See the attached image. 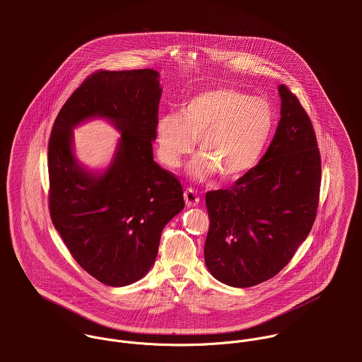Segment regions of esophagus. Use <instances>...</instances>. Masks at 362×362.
<instances>
[{
  "instance_id": "esophagus-1",
  "label": "esophagus",
  "mask_w": 362,
  "mask_h": 362,
  "mask_svg": "<svg viewBox=\"0 0 362 362\" xmlns=\"http://www.w3.org/2000/svg\"><path fill=\"white\" fill-rule=\"evenodd\" d=\"M183 197H185V202H186L187 206H196V204L199 203V196H197V193L194 192V189H192V187H189V189L185 190Z\"/></svg>"
}]
</instances>
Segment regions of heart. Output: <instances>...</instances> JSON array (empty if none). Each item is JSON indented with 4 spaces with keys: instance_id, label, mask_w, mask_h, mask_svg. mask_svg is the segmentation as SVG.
<instances>
[{
    "instance_id": "b5f03b06",
    "label": "heart",
    "mask_w": 362,
    "mask_h": 362,
    "mask_svg": "<svg viewBox=\"0 0 362 362\" xmlns=\"http://www.w3.org/2000/svg\"><path fill=\"white\" fill-rule=\"evenodd\" d=\"M275 113L264 98L235 88H211L189 98L180 117L163 116L156 127L158 153L169 169L180 166L197 140L200 156L192 163L196 179L218 173L236 180L257 163L272 137Z\"/></svg>"
}]
</instances>
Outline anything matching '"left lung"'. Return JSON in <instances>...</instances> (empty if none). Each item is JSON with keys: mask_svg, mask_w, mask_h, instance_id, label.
I'll use <instances>...</instances> for the list:
<instances>
[{"mask_svg": "<svg viewBox=\"0 0 362 362\" xmlns=\"http://www.w3.org/2000/svg\"><path fill=\"white\" fill-rule=\"evenodd\" d=\"M279 94L281 120L265 156L230 187L206 193L204 262L236 288L281 272L317 218L322 169L314 126L286 86Z\"/></svg>", "mask_w": 362, "mask_h": 362, "instance_id": "left-lung-1", "label": "left lung"}]
</instances>
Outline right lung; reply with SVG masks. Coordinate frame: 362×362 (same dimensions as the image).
<instances>
[{"label":"right lung","mask_w":362,"mask_h":362,"mask_svg":"<svg viewBox=\"0 0 362 362\" xmlns=\"http://www.w3.org/2000/svg\"><path fill=\"white\" fill-rule=\"evenodd\" d=\"M159 73L98 70L59 112L48 140V211L76 262L109 286L143 278L158 256L162 230L183 208L176 175L153 160L162 88ZM100 115L122 132L112 166L93 177L75 162L71 129Z\"/></svg>","instance_id":"1"}]
</instances>
